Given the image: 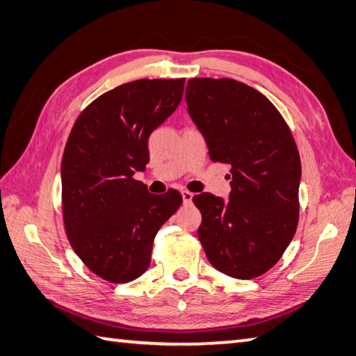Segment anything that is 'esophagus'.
Here are the masks:
<instances>
[{"label": "esophagus", "mask_w": 356, "mask_h": 356, "mask_svg": "<svg viewBox=\"0 0 356 356\" xmlns=\"http://www.w3.org/2000/svg\"><path fill=\"white\" fill-rule=\"evenodd\" d=\"M182 199H184L185 205H190L191 200H193V193H190V191H182Z\"/></svg>", "instance_id": "obj_1"}]
</instances>
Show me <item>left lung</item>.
<instances>
[{"label":"left lung","instance_id":"1","mask_svg":"<svg viewBox=\"0 0 356 356\" xmlns=\"http://www.w3.org/2000/svg\"><path fill=\"white\" fill-rule=\"evenodd\" d=\"M185 99L211 161L231 165L228 200L193 197L200 243L217 270L259 277L280 260L298 223L301 162L289 127L266 96L236 79H190Z\"/></svg>","mask_w":356,"mask_h":356}]
</instances>
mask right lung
<instances>
[{
    "label": "right lung",
    "mask_w": 356,
    "mask_h": 356,
    "mask_svg": "<svg viewBox=\"0 0 356 356\" xmlns=\"http://www.w3.org/2000/svg\"><path fill=\"white\" fill-rule=\"evenodd\" d=\"M185 79H138L81 113L61 163L63 213L73 251L96 275L128 283L149 266L159 228L182 205L176 190L151 194L133 176L148 139L182 101Z\"/></svg>",
    "instance_id": "add662e5"
}]
</instances>
